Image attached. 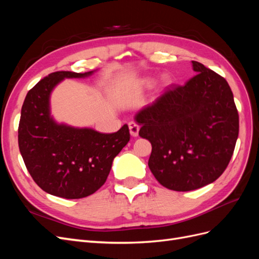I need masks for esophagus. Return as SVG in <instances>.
<instances>
[{
    "label": "esophagus",
    "instance_id": "obj_1",
    "mask_svg": "<svg viewBox=\"0 0 259 259\" xmlns=\"http://www.w3.org/2000/svg\"><path fill=\"white\" fill-rule=\"evenodd\" d=\"M128 127H130V133L133 137H137L138 136V132H139V125L135 122H130L128 123Z\"/></svg>",
    "mask_w": 259,
    "mask_h": 259
}]
</instances>
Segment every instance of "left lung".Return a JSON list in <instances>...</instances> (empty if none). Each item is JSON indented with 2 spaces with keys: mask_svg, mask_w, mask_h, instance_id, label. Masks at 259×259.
Segmentation results:
<instances>
[{
  "mask_svg": "<svg viewBox=\"0 0 259 259\" xmlns=\"http://www.w3.org/2000/svg\"><path fill=\"white\" fill-rule=\"evenodd\" d=\"M197 74L183 86L171 84L135 120L139 136L151 143L148 165L167 189L191 191L221 176L239 135V114L230 86L198 61Z\"/></svg>",
  "mask_w": 259,
  "mask_h": 259,
  "instance_id": "8db88e82",
  "label": "left lung"
}]
</instances>
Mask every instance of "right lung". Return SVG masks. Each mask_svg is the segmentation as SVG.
Returning a JSON list of instances; mask_svg holds the SVG:
<instances>
[{
  "label": "right lung",
  "mask_w": 259,
  "mask_h": 259,
  "mask_svg": "<svg viewBox=\"0 0 259 259\" xmlns=\"http://www.w3.org/2000/svg\"><path fill=\"white\" fill-rule=\"evenodd\" d=\"M94 71H57L31 89L23 101L18 145L23 162L42 190L65 199L96 192L110 173L115 156L130 142L126 124L112 134L58 124L51 116V93L59 82Z\"/></svg>",
  "instance_id": "obj_1"
}]
</instances>
